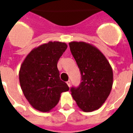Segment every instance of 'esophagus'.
<instances>
[{"instance_id":"1","label":"esophagus","mask_w":133,"mask_h":133,"mask_svg":"<svg viewBox=\"0 0 133 133\" xmlns=\"http://www.w3.org/2000/svg\"><path fill=\"white\" fill-rule=\"evenodd\" d=\"M66 84H67V85H68V86H69V87H70V86H71V81H68V82H66Z\"/></svg>"}]
</instances>
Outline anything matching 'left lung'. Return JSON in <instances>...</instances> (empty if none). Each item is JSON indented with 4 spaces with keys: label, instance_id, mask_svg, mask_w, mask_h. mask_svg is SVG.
<instances>
[{
    "label": "left lung",
    "instance_id": "1",
    "mask_svg": "<svg viewBox=\"0 0 133 133\" xmlns=\"http://www.w3.org/2000/svg\"><path fill=\"white\" fill-rule=\"evenodd\" d=\"M69 44L82 75L81 84L79 87L71 88V95L83 111L98 109L112 88V68L95 46L83 41H72Z\"/></svg>",
    "mask_w": 133,
    "mask_h": 133
}]
</instances>
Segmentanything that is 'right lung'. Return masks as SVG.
<instances>
[{
    "label": "right lung",
    "mask_w": 133,
    "mask_h": 133,
    "mask_svg": "<svg viewBox=\"0 0 133 133\" xmlns=\"http://www.w3.org/2000/svg\"><path fill=\"white\" fill-rule=\"evenodd\" d=\"M67 48L65 43L49 41L34 48L23 61L19 79L24 95L34 109L49 112L69 88L60 78L58 61Z\"/></svg>",
    "instance_id": "1"
}]
</instances>
